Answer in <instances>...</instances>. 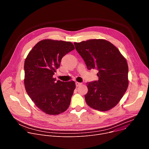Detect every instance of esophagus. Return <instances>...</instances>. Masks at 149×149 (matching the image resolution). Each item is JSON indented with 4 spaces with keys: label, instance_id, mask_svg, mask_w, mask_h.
<instances>
[{
    "label": "esophagus",
    "instance_id": "obj_1",
    "mask_svg": "<svg viewBox=\"0 0 149 149\" xmlns=\"http://www.w3.org/2000/svg\"><path fill=\"white\" fill-rule=\"evenodd\" d=\"M75 85H76V87H79L81 85H82L81 82H75Z\"/></svg>",
    "mask_w": 149,
    "mask_h": 149
}]
</instances>
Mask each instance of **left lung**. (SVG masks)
I'll return each mask as SVG.
<instances>
[{
	"instance_id": "left-lung-1",
	"label": "left lung",
	"mask_w": 149,
	"mask_h": 149,
	"mask_svg": "<svg viewBox=\"0 0 149 149\" xmlns=\"http://www.w3.org/2000/svg\"><path fill=\"white\" fill-rule=\"evenodd\" d=\"M74 45L87 69L98 71V80L87 83V104L101 111L111 109L118 103L129 86V68L125 59L106 40L90 39L75 42Z\"/></svg>"
}]
</instances>
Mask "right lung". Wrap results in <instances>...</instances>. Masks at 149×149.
<instances>
[{"instance_id": "obj_1", "label": "right lung", "mask_w": 149, "mask_h": 149, "mask_svg": "<svg viewBox=\"0 0 149 149\" xmlns=\"http://www.w3.org/2000/svg\"><path fill=\"white\" fill-rule=\"evenodd\" d=\"M74 49L70 42L44 39L34 46L25 61L26 93L47 114L57 115L69 107L75 82L56 81L53 75L60 67L62 57Z\"/></svg>"}]
</instances>
